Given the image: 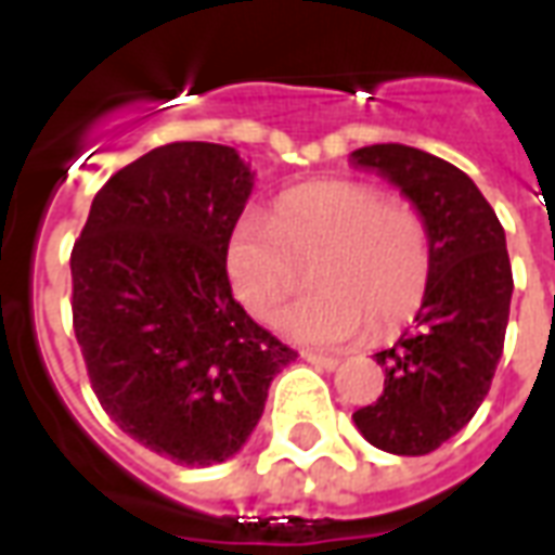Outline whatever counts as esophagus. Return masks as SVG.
<instances>
[{"mask_svg":"<svg viewBox=\"0 0 555 555\" xmlns=\"http://www.w3.org/2000/svg\"><path fill=\"white\" fill-rule=\"evenodd\" d=\"M301 358H305L307 363L319 366V370H337L339 363V358H334V354H322V351H301Z\"/></svg>","mask_w":555,"mask_h":555,"instance_id":"obj_1","label":"esophagus"}]
</instances>
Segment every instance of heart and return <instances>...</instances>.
Masks as SVG:
<instances>
[{
    "label": "heart",
    "mask_w": 555,
    "mask_h": 555,
    "mask_svg": "<svg viewBox=\"0 0 555 555\" xmlns=\"http://www.w3.org/2000/svg\"><path fill=\"white\" fill-rule=\"evenodd\" d=\"M230 286L250 317L269 322L313 266L317 295L281 319L307 346H346L370 331L396 334L423 307L435 272L426 216L363 180H317L274 201V218L245 212L224 248Z\"/></svg>",
    "instance_id": "heart-1"
}]
</instances>
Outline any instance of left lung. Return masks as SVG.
<instances>
[{
  "label": "left lung",
  "instance_id": "obj_1",
  "mask_svg": "<svg viewBox=\"0 0 555 555\" xmlns=\"http://www.w3.org/2000/svg\"><path fill=\"white\" fill-rule=\"evenodd\" d=\"M351 159L399 185L435 242L416 325L375 354L384 393L354 411V426L384 452L428 455L470 423L491 390L515 289L505 230L470 177L426 150L372 144Z\"/></svg>",
  "mask_w": 555,
  "mask_h": 555
}]
</instances>
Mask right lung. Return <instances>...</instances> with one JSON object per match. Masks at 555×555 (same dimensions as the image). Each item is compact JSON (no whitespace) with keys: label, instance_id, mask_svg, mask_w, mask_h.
Returning a JSON list of instances; mask_svg holds the SVG:
<instances>
[{"label":"right lung","instance_id":"1","mask_svg":"<svg viewBox=\"0 0 555 555\" xmlns=\"http://www.w3.org/2000/svg\"><path fill=\"white\" fill-rule=\"evenodd\" d=\"M250 180L233 147L173 141L112 173L73 242V331L96 399L185 467L236 455L298 358L230 289L224 248Z\"/></svg>","mask_w":555,"mask_h":555}]
</instances>
